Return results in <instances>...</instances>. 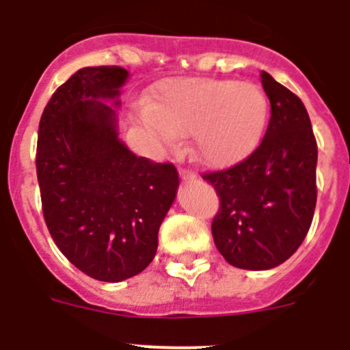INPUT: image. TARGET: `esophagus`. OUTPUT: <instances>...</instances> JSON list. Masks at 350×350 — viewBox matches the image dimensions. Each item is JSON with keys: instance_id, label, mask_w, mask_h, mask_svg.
I'll list each match as a JSON object with an SVG mask.
<instances>
[{"instance_id": "1", "label": "esophagus", "mask_w": 350, "mask_h": 350, "mask_svg": "<svg viewBox=\"0 0 350 350\" xmlns=\"http://www.w3.org/2000/svg\"><path fill=\"white\" fill-rule=\"evenodd\" d=\"M179 176L183 179H191L195 178V171L191 167H179Z\"/></svg>"}]
</instances>
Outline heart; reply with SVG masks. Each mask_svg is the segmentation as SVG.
Masks as SVG:
<instances>
[{"instance_id": "heart-1", "label": "heart", "mask_w": 350, "mask_h": 350, "mask_svg": "<svg viewBox=\"0 0 350 350\" xmlns=\"http://www.w3.org/2000/svg\"><path fill=\"white\" fill-rule=\"evenodd\" d=\"M147 116L164 140L193 135L196 157L222 167L256 147L269 120V99L247 81L176 78L159 87Z\"/></svg>"}]
</instances>
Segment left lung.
<instances>
[{
  "mask_svg": "<svg viewBox=\"0 0 350 350\" xmlns=\"http://www.w3.org/2000/svg\"><path fill=\"white\" fill-rule=\"evenodd\" d=\"M270 121L261 144L232 167L203 172L220 198L212 220L232 267L269 270L296 253L317 206L318 145L303 100L261 71Z\"/></svg>",
  "mask_w": 350,
  "mask_h": 350,
  "instance_id": "obj_1",
  "label": "left lung"
}]
</instances>
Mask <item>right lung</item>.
Here are the masks:
<instances>
[{"label": "right lung", "instance_id": "obj_1", "mask_svg": "<svg viewBox=\"0 0 350 350\" xmlns=\"http://www.w3.org/2000/svg\"><path fill=\"white\" fill-rule=\"evenodd\" d=\"M128 71L87 66L49 99L39 123L36 167L51 237L68 260L103 282L148 267L179 185L172 162L137 157L120 142L116 111Z\"/></svg>", "mask_w": 350, "mask_h": 350}]
</instances>
